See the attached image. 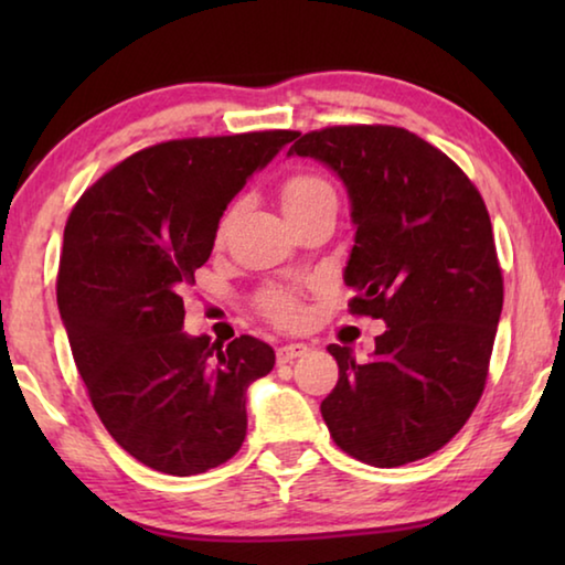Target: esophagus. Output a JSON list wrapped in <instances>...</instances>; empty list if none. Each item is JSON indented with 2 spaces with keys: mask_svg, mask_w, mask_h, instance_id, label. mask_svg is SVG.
Here are the masks:
<instances>
[{
  "mask_svg": "<svg viewBox=\"0 0 565 565\" xmlns=\"http://www.w3.org/2000/svg\"><path fill=\"white\" fill-rule=\"evenodd\" d=\"M306 351H309V347H306V343H286V347L276 349V361H279V363H291L294 359L303 356Z\"/></svg>",
  "mask_w": 565,
  "mask_h": 565,
  "instance_id": "obj_1",
  "label": "esophagus"
}]
</instances>
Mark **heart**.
<instances>
[{
    "mask_svg": "<svg viewBox=\"0 0 565 565\" xmlns=\"http://www.w3.org/2000/svg\"><path fill=\"white\" fill-rule=\"evenodd\" d=\"M279 199L284 212L289 218H299L301 214L309 212L327 199H337V191H333L331 181L327 177L317 174V171H294V174L286 177L279 186ZM228 222H232V212H226L218 222L216 236L224 238ZM256 309H259L266 319L274 321L276 327L291 329L303 319V303L299 296L286 286H269L259 296H256Z\"/></svg>",
    "mask_w": 565,
    "mask_h": 565,
    "instance_id": "1",
    "label": "heart"
}]
</instances>
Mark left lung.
Masks as SVG:
<instances>
[{
    "instance_id": "1",
    "label": "left lung",
    "mask_w": 565,
    "mask_h": 565,
    "mask_svg": "<svg viewBox=\"0 0 565 565\" xmlns=\"http://www.w3.org/2000/svg\"><path fill=\"white\" fill-rule=\"evenodd\" d=\"M289 154L323 161L347 184L349 311L386 321L371 361L327 347L339 363L321 401L333 444L376 468L431 456L481 401L503 306L481 191L441 149L388 124L309 131Z\"/></svg>"
}]
</instances>
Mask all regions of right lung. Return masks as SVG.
I'll use <instances>...</instances> for the list:
<instances>
[{
	"instance_id": "obj_1",
	"label": "right lung",
	"mask_w": 565,
	"mask_h": 565,
	"mask_svg": "<svg viewBox=\"0 0 565 565\" xmlns=\"http://www.w3.org/2000/svg\"><path fill=\"white\" fill-rule=\"evenodd\" d=\"M299 137L269 129L134 151L84 191L64 226L56 303L94 411L154 471L196 476L246 436V388L274 369L254 337L184 333L181 291L246 179Z\"/></svg>"
}]
</instances>
